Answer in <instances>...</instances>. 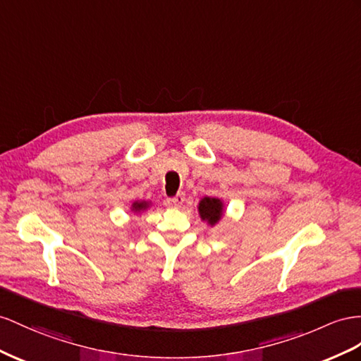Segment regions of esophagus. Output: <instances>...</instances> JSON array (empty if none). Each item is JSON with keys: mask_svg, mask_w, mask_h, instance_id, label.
I'll use <instances>...</instances> for the list:
<instances>
[{"mask_svg": "<svg viewBox=\"0 0 361 361\" xmlns=\"http://www.w3.org/2000/svg\"><path fill=\"white\" fill-rule=\"evenodd\" d=\"M184 202V193H177L175 197H171V198H166V204L168 206H181Z\"/></svg>", "mask_w": 361, "mask_h": 361, "instance_id": "esophagus-1", "label": "esophagus"}]
</instances>
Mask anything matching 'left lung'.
<instances>
[{
  "instance_id": "obj_1",
  "label": "left lung",
  "mask_w": 361,
  "mask_h": 361,
  "mask_svg": "<svg viewBox=\"0 0 361 361\" xmlns=\"http://www.w3.org/2000/svg\"><path fill=\"white\" fill-rule=\"evenodd\" d=\"M200 215L202 219H207L210 224L218 223V219L223 215V202L218 198H209L201 200L200 202Z\"/></svg>"
}]
</instances>
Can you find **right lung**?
Segmentation results:
<instances>
[{"label": "right lung", "instance_id": "obj_1", "mask_svg": "<svg viewBox=\"0 0 361 361\" xmlns=\"http://www.w3.org/2000/svg\"><path fill=\"white\" fill-rule=\"evenodd\" d=\"M147 204L146 202H134V209L135 210H142V209H145Z\"/></svg>", "mask_w": 361, "mask_h": 361}]
</instances>
